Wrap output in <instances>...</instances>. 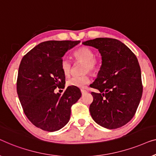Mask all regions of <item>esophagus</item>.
I'll return each mask as SVG.
<instances>
[{
    "instance_id": "esophagus-1",
    "label": "esophagus",
    "mask_w": 156,
    "mask_h": 156,
    "mask_svg": "<svg viewBox=\"0 0 156 156\" xmlns=\"http://www.w3.org/2000/svg\"><path fill=\"white\" fill-rule=\"evenodd\" d=\"M86 93H87V91L85 90H83V89L81 90V93H82V95H84V94H85Z\"/></svg>"
}]
</instances>
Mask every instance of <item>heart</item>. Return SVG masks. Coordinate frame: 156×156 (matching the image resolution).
<instances>
[{
  "label": "heart",
  "instance_id": "1",
  "mask_svg": "<svg viewBox=\"0 0 156 156\" xmlns=\"http://www.w3.org/2000/svg\"><path fill=\"white\" fill-rule=\"evenodd\" d=\"M73 56L77 60L85 63L84 71H90L95 73L100 70L101 61L99 57L94 56L95 53L91 48L83 46L76 49ZM71 64L67 58H63L61 63V69L65 76H69L71 71ZM90 82V78L88 76H74L67 80L66 84L69 86H74L78 88H84Z\"/></svg>",
  "mask_w": 156,
  "mask_h": 156
}]
</instances>
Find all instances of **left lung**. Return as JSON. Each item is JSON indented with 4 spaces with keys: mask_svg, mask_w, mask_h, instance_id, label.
Wrapping results in <instances>:
<instances>
[{
    "mask_svg": "<svg viewBox=\"0 0 156 156\" xmlns=\"http://www.w3.org/2000/svg\"><path fill=\"white\" fill-rule=\"evenodd\" d=\"M98 49L102 65L90 85L100 91L92 92L90 112L94 121L109 129L119 128L134 116L141 99V72L135 54L116 39L96 38L83 42Z\"/></svg>",
    "mask_w": 156,
    "mask_h": 156,
    "instance_id": "obj_1",
    "label": "left lung"
}]
</instances>
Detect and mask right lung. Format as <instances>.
<instances>
[{"label": "right lung", "instance_id": "add662e5", "mask_svg": "<svg viewBox=\"0 0 156 156\" xmlns=\"http://www.w3.org/2000/svg\"><path fill=\"white\" fill-rule=\"evenodd\" d=\"M80 41H47L25 54L18 69L17 92L28 119L49 132L69 122L71 107L81 97L78 87L69 86L63 95L54 93L65 87L61 63L66 52Z\"/></svg>", "mask_w": 156, "mask_h": 156}]
</instances>
